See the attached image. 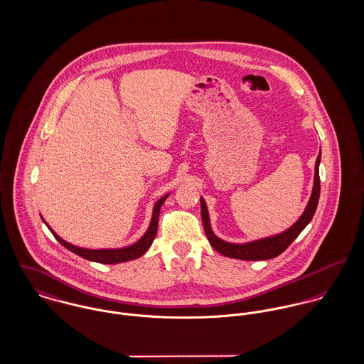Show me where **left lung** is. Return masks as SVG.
<instances>
[{
  "mask_svg": "<svg viewBox=\"0 0 364 364\" xmlns=\"http://www.w3.org/2000/svg\"><path fill=\"white\" fill-rule=\"evenodd\" d=\"M319 161H321V153L316 156L315 161V175H314V188H312V195L310 198V202L306 208V211L303 215L284 232L279 235H273L269 238L258 240L254 242L248 244H230L225 242L220 238H217L210 227V220H208V208L205 200L200 198V208H202V220H203V227L205 232L208 237L210 245L221 255L234 258V259L241 260H264L272 259L279 257L282 252H284L289 245L299 237V234L309 225L311 221L315 210L318 206L319 200V192H321V185H319Z\"/></svg>",
  "mask_w": 364,
  "mask_h": 364,
  "instance_id": "8db88e82",
  "label": "left lung"
}]
</instances>
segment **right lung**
Listing matches in <instances>:
<instances>
[{"label": "right lung", "instance_id": "1", "mask_svg": "<svg viewBox=\"0 0 364 364\" xmlns=\"http://www.w3.org/2000/svg\"><path fill=\"white\" fill-rule=\"evenodd\" d=\"M168 198V195H165L164 198H161L154 206V213H153V218H151V224L147 230V232L133 245L127 247V248H122V250H84V248H78L75 245H71L68 242H65L64 240H61L53 230V235L55 237V240L68 251L74 252L75 255L84 258V259L92 260V262H98V263H107V264H113V263H120V262H127V260L137 259L141 255H144L147 252V250L151 247L154 238L156 235V228H158V217H159V210L161 206L164 205L165 199Z\"/></svg>", "mask_w": 364, "mask_h": 364}]
</instances>
